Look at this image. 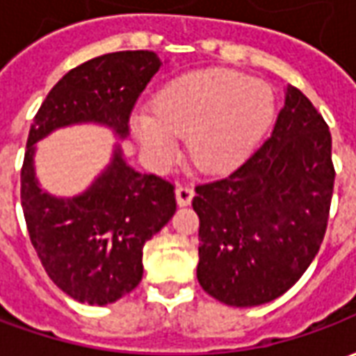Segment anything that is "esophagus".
<instances>
[{
    "instance_id": "34e87169",
    "label": "esophagus",
    "mask_w": 356,
    "mask_h": 356,
    "mask_svg": "<svg viewBox=\"0 0 356 356\" xmlns=\"http://www.w3.org/2000/svg\"><path fill=\"white\" fill-rule=\"evenodd\" d=\"M175 196H177L179 206H188L194 198V188L191 185H179L175 188Z\"/></svg>"
}]
</instances>
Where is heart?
Listing matches in <instances>:
<instances>
[{"label":"heart","mask_w":356,"mask_h":356,"mask_svg":"<svg viewBox=\"0 0 356 356\" xmlns=\"http://www.w3.org/2000/svg\"><path fill=\"white\" fill-rule=\"evenodd\" d=\"M154 108L135 112L131 122L156 162H170L179 137H188V152L200 170L225 171L244 162L270 127L276 97L267 81L206 68L170 81Z\"/></svg>","instance_id":"heart-1"}]
</instances>
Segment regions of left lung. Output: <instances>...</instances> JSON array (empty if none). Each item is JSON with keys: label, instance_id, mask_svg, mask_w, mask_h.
Here are the masks:
<instances>
[{"label": "left lung", "instance_id": "8db88e82", "mask_svg": "<svg viewBox=\"0 0 356 356\" xmlns=\"http://www.w3.org/2000/svg\"><path fill=\"white\" fill-rule=\"evenodd\" d=\"M334 179L328 124L288 88L261 147L227 177L196 185L204 291L225 305L255 307L290 290L321 250Z\"/></svg>", "mask_w": 356, "mask_h": 356}]
</instances>
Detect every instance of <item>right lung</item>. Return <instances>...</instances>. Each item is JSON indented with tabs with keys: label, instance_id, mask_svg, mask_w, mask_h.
I'll return each mask as SVG.
<instances>
[{
	"label": "right lung",
	"instance_id": "right-lung-1",
	"mask_svg": "<svg viewBox=\"0 0 356 356\" xmlns=\"http://www.w3.org/2000/svg\"><path fill=\"white\" fill-rule=\"evenodd\" d=\"M160 65L152 51H118L76 66L45 97L28 133L20 202L30 242L51 280L81 303H114L137 288L143 248L177 209L175 186L131 170L116 148L86 193L55 198L34 177V143L81 122L110 125L125 137L137 99Z\"/></svg>",
	"mask_w": 356,
	"mask_h": 356
}]
</instances>
